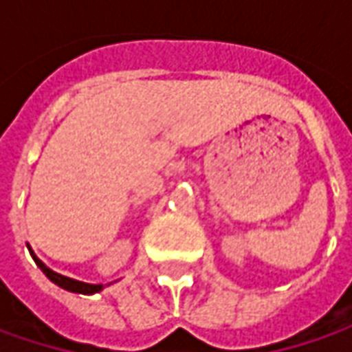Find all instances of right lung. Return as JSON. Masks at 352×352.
Wrapping results in <instances>:
<instances>
[{"instance_id": "1", "label": "right lung", "mask_w": 352, "mask_h": 352, "mask_svg": "<svg viewBox=\"0 0 352 352\" xmlns=\"http://www.w3.org/2000/svg\"><path fill=\"white\" fill-rule=\"evenodd\" d=\"M27 249L31 252V256H33V261L36 263V266L45 272V276L50 280V282H54L56 286H60L64 290L68 292H74V294H98V292L103 290V284H88V282H80V280H74V278H68V276H62L58 272H54V270H50L47 264L43 263L41 258H36V254L33 252V249L27 245Z\"/></svg>"}]
</instances>
